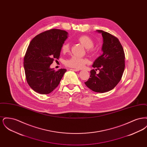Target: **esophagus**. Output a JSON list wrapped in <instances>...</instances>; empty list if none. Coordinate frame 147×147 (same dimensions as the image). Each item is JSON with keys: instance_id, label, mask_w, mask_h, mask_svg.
Listing matches in <instances>:
<instances>
[{"instance_id": "1", "label": "esophagus", "mask_w": 147, "mask_h": 147, "mask_svg": "<svg viewBox=\"0 0 147 147\" xmlns=\"http://www.w3.org/2000/svg\"><path fill=\"white\" fill-rule=\"evenodd\" d=\"M70 70H72V71H79V69H72V68H70Z\"/></svg>"}]
</instances>
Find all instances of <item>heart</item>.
Returning <instances> with one entry per match:
<instances>
[{
  "label": "heart",
  "mask_w": 147,
  "mask_h": 147,
  "mask_svg": "<svg viewBox=\"0 0 147 147\" xmlns=\"http://www.w3.org/2000/svg\"><path fill=\"white\" fill-rule=\"evenodd\" d=\"M78 41L82 43L84 47L88 49V51L92 53L94 52V49L92 47L94 45V42L90 37L87 35H82L78 37ZM70 49V44L69 42L64 43L62 46V51L63 53L67 52ZM88 61L86 58H83L79 57L77 56H71L69 58L67 59L65 61V64L67 66L73 68L79 69L82 68L84 66L86 63H88Z\"/></svg>",
  "instance_id": "1"
}]
</instances>
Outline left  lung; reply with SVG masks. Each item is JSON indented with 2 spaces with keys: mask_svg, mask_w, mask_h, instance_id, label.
I'll list each match as a JSON object with an SVG mask.
<instances>
[{
  "mask_svg": "<svg viewBox=\"0 0 147 147\" xmlns=\"http://www.w3.org/2000/svg\"><path fill=\"white\" fill-rule=\"evenodd\" d=\"M96 31L102 36L103 53L92 66L99 73L97 74L95 70H91L90 78L85 84L91 90L102 93L111 90L121 80L125 67V56L117 37L102 30Z\"/></svg>",
  "mask_w": 147,
  "mask_h": 147,
  "instance_id": "8db88e82",
  "label": "left lung"
}]
</instances>
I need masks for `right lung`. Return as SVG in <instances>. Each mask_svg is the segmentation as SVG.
<instances>
[{"instance_id": "1", "label": "right lung", "mask_w": 147, "mask_h": 147, "mask_svg": "<svg viewBox=\"0 0 147 147\" xmlns=\"http://www.w3.org/2000/svg\"><path fill=\"white\" fill-rule=\"evenodd\" d=\"M68 34L64 30L51 29L37 35L30 43L24 57V67L30 88L41 94H49L59 84L67 70L51 68L58 59Z\"/></svg>"}]
</instances>
